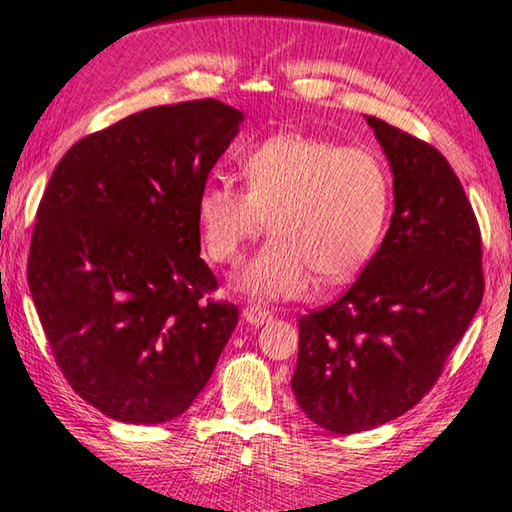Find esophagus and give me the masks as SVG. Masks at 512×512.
I'll return each mask as SVG.
<instances>
[{"mask_svg": "<svg viewBox=\"0 0 512 512\" xmlns=\"http://www.w3.org/2000/svg\"><path fill=\"white\" fill-rule=\"evenodd\" d=\"M241 318H244L248 325L259 327L273 318V311L262 307V305H248V307H244V311H241Z\"/></svg>", "mask_w": 512, "mask_h": 512, "instance_id": "34e87169", "label": "esophagus"}]
</instances>
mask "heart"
<instances>
[{
	"instance_id": "obj_1",
	"label": "heart",
	"mask_w": 512,
	"mask_h": 512,
	"mask_svg": "<svg viewBox=\"0 0 512 512\" xmlns=\"http://www.w3.org/2000/svg\"><path fill=\"white\" fill-rule=\"evenodd\" d=\"M239 167L246 192L216 180L196 198L201 239L214 262H235L268 216L273 235L232 273L237 291L257 300L300 298L311 271L345 280L377 246L391 183L372 151L280 133L246 151Z\"/></svg>"
}]
</instances>
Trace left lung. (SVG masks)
Returning a JSON list of instances; mask_svg holds the SVG:
<instances>
[{
	"mask_svg": "<svg viewBox=\"0 0 512 512\" xmlns=\"http://www.w3.org/2000/svg\"><path fill=\"white\" fill-rule=\"evenodd\" d=\"M393 173L391 225L357 282L298 320L291 388L311 422L359 433L400 418L436 384L483 298L481 232L449 162L366 115Z\"/></svg>",
	"mask_w": 512,
	"mask_h": 512,
	"instance_id": "8db88e82",
	"label": "left lung"
}]
</instances>
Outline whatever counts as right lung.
<instances>
[{
    "mask_svg": "<svg viewBox=\"0 0 512 512\" xmlns=\"http://www.w3.org/2000/svg\"><path fill=\"white\" fill-rule=\"evenodd\" d=\"M244 112L216 99L158 106L83 137L42 196L29 289L69 386L112 420L183 415L239 320L205 302L196 198Z\"/></svg>",
    "mask_w": 512,
    "mask_h": 512,
    "instance_id": "right-lung-1",
    "label": "right lung"
}]
</instances>
